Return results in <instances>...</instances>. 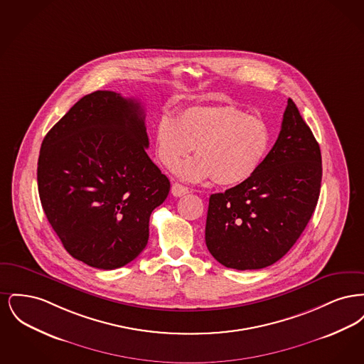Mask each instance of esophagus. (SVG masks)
Wrapping results in <instances>:
<instances>
[{
  "instance_id": "1",
  "label": "esophagus",
  "mask_w": 364,
  "mask_h": 364,
  "mask_svg": "<svg viewBox=\"0 0 364 364\" xmlns=\"http://www.w3.org/2000/svg\"><path fill=\"white\" fill-rule=\"evenodd\" d=\"M172 193H173V196H183V195L188 193V188L186 186H183V184L174 183L173 186H172Z\"/></svg>"
}]
</instances>
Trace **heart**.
Here are the masks:
<instances>
[{"label":"heart","mask_w":364,"mask_h":364,"mask_svg":"<svg viewBox=\"0 0 364 364\" xmlns=\"http://www.w3.org/2000/svg\"><path fill=\"white\" fill-rule=\"evenodd\" d=\"M154 141L156 156L168 169L195 147L198 156L177 169L184 180L213 178L217 186L235 187L259 169L272 146V131L262 119L230 105L192 106L176 119L164 114L156 122Z\"/></svg>","instance_id":"obj_1"}]
</instances>
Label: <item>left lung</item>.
<instances>
[{
	"mask_svg": "<svg viewBox=\"0 0 364 364\" xmlns=\"http://www.w3.org/2000/svg\"><path fill=\"white\" fill-rule=\"evenodd\" d=\"M322 156L289 98L273 149L250 180L208 199L210 254L236 270L267 267L297 242L316 208Z\"/></svg>",
	"mask_w": 364,
	"mask_h": 364,
	"instance_id": "8db88e82",
	"label": "left lung"
}]
</instances>
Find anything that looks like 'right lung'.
I'll list each match as a JSON object with an SVG mask.
<instances>
[{
	"instance_id": "obj_1",
	"label": "right lung",
	"mask_w": 364,
	"mask_h": 364,
	"mask_svg": "<svg viewBox=\"0 0 364 364\" xmlns=\"http://www.w3.org/2000/svg\"><path fill=\"white\" fill-rule=\"evenodd\" d=\"M140 102L114 91L85 95L41 146L38 191L64 248L91 267L135 259L171 181L147 156Z\"/></svg>"
}]
</instances>
